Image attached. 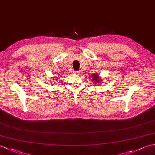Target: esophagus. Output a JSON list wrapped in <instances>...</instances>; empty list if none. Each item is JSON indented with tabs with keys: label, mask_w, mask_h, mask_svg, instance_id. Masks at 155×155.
I'll return each mask as SVG.
<instances>
[{
	"label": "esophagus",
	"mask_w": 155,
	"mask_h": 155,
	"mask_svg": "<svg viewBox=\"0 0 155 155\" xmlns=\"http://www.w3.org/2000/svg\"><path fill=\"white\" fill-rule=\"evenodd\" d=\"M74 72L75 74H78L80 73L79 71H74Z\"/></svg>",
	"instance_id": "34e87169"
}]
</instances>
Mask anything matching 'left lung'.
Instances as JSON below:
<instances>
[{"instance_id": "obj_1", "label": "left lung", "mask_w": 155, "mask_h": 155, "mask_svg": "<svg viewBox=\"0 0 155 155\" xmlns=\"http://www.w3.org/2000/svg\"><path fill=\"white\" fill-rule=\"evenodd\" d=\"M92 79H93V82H94V83H101V79L99 78V77H98V75L94 74H93L92 75Z\"/></svg>"}]
</instances>
